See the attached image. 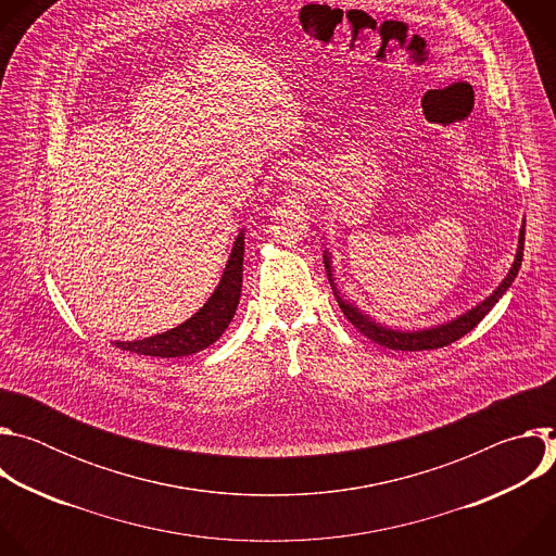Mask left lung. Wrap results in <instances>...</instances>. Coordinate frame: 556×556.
Instances as JSON below:
<instances>
[{
    "mask_svg": "<svg viewBox=\"0 0 556 556\" xmlns=\"http://www.w3.org/2000/svg\"><path fill=\"white\" fill-rule=\"evenodd\" d=\"M526 222L519 230V244H517V253H515V262L508 270V275L502 279V283L475 307L462 312L459 316L451 321L431 326V328H422V330H395L389 326L378 324L376 319H371L369 314H365L361 307H356L354 303H350L337 288V279H334V266H332V253L326 249L324 251V264H326V273L330 279V286L334 290V296L339 301V307L343 309V314L348 316V321L358 328V332H363L367 339H371L374 343L389 348V350H401V352H420V350H438L444 345H451L453 341L462 339L464 334H468L475 326H478L484 316L493 309V305L502 299V294H506V290L513 286L519 268H521V260H523V240H526Z\"/></svg>",
    "mask_w": 556,
    "mask_h": 556,
    "instance_id": "1",
    "label": "left lung"
}]
</instances>
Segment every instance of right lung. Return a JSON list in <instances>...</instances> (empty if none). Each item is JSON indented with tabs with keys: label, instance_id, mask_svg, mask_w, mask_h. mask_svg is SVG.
<instances>
[{
	"label": "right lung",
	"instance_id": "obj_1",
	"mask_svg": "<svg viewBox=\"0 0 556 556\" xmlns=\"http://www.w3.org/2000/svg\"><path fill=\"white\" fill-rule=\"evenodd\" d=\"M244 235L235 237L230 257L222 273V279L208 301L187 319L185 324L163 332L153 334L140 341H114L116 348L142 356H161V358H176V356H191L195 352L206 350L213 345L232 321L237 303L242 294V275H244Z\"/></svg>",
	"mask_w": 556,
	"mask_h": 556
}]
</instances>
